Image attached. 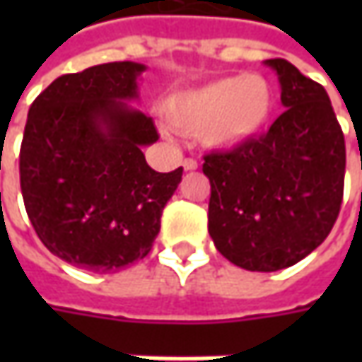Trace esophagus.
I'll use <instances>...</instances> for the list:
<instances>
[{"instance_id": "34e87169", "label": "esophagus", "mask_w": 362, "mask_h": 362, "mask_svg": "<svg viewBox=\"0 0 362 362\" xmlns=\"http://www.w3.org/2000/svg\"><path fill=\"white\" fill-rule=\"evenodd\" d=\"M183 167H185V171H195L199 165H197V160L195 159H185L183 160Z\"/></svg>"}]
</instances>
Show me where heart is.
<instances>
[{
	"label": "heart",
	"instance_id": "1",
	"mask_svg": "<svg viewBox=\"0 0 362 362\" xmlns=\"http://www.w3.org/2000/svg\"><path fill=\"white\" fill-rule=\"evenodd\" d=\"M274 112V88L259 74L228 76L179 92L165 103L175 129L199 134L203 145L231 148L262 131Z\"/></svg>",
	"mask_w": 362,
	"mask_h": 362
}]
</instances>
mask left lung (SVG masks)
<instances>
[{
	"mask_svg": "<svg viewBox=\"0 0 362 362\" xmlns=\"http://www.w3.org/2000/svg\"><path fill=\"white\" fill-rule=\"evenodd\" d=\"M284 112L270 131L203 159L209 235L250 272L294 266L327 240L342 203L344 134L325 86L274 58Z\"/></svg>",
	"mask_w": 362,
	"mask_h": 362,
	"instance_id": "1",
	"label": "left lung"
}]
</instances>
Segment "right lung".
<instances>
[{
  "label": "right lung",
  "mask_w": 362,
  "mask_h": 362,
  "mask_svg": "<svg viewBox=\"0 0 362 362\" xmlns=\"http://www.w3.org/2000/svg\"><path fill=\"white\" fill-rule=\"evenodd\" d=\"M145 66L108 62L56 78L35 98L23 131L20 185L37 238L54 256L108 274L143 259L183 167L157 173L143 146L153 119L124 100L139 96Z\"/></svg>",
  "instance_id": "right-lung-1"
}]
</instances>
